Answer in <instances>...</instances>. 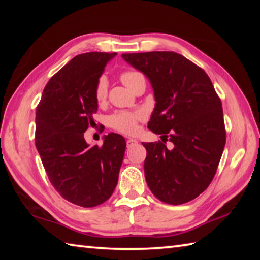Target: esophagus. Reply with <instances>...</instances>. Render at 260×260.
I'll return each mask as SVG.
<instances>
[{
	"label": "esophagus",
	"mask_w": 260,
	"mask_h": 260,
	"mask_svg": "<svg viewBox=\"0 0 260 260\" xmlns=\"http://www.w3.org/2000/svg\"><path fill=\"white\" fill-rule=\"evenodd\" d=\"M127 148H132V147H134V146H136V144H138V141L136 140H134V139H128L127 140Z\"/></svg>",
	"instance_id": "esophagus-1"
}]
</instances>
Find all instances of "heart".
<instances>
[{"instance_id": "b5f03b06", "label": "heart", "mask_w": 260, "mask_h": 260, "mask_svg": "<svg viewBox=\"0 0 260 260\" xmlns=\"http://www.w3.org/2000/svg\"><path fill=\"white\" fill-rule=\"evenodd\" d=\"M144 78L142 73L138 71H124L120 74V80L129 89L133 88L135 82ZM108 95V82L105 78H100L95 85L94 96L98 103H103ZM144 119L142 111H118L110 117V126L118 132L124 134H134L138 131L139 121Z\"/></svg>"}]
</instances>
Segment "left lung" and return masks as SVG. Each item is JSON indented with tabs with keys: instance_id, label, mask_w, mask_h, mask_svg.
I'll return each instance as SVG.
<instances>
[{
	"instance_id": "1",
	"label": "left lung",
	"mask_w": 260,
	"mask_h": 260,
	"mask_svg": "<svg viewBox=\"0 0 260 260\" xmlns=\"http://www.w3.org/2000/svg\"><path fill=\"white\" fill-rule=\"evenodd\" d=\"M121 56L152 86L156 104L148 128L174 143L169 149L164 140L142 142L148 187L166 204L187 203L217 172L226 143L221 101L204 70L177 52Z\"/></svg>"
}]
</instances>
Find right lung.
<instances>
[{
    "instance_id": "right-lung-1",
    "label": "right lung",
    "mask_w": 260,
    "mask_h": 260,
    "mask_svg": "<svg viewBox=\"0 0 260 260\" xmlns=\"http://www.w3.org/2000/svg\"><path fill=\"white\" fill-rule=\"evenodd\" d=\"M116 55L76 56L50 78L37 107L35 147L48 178L63 199L82 208L110 199L125 155L126 141L119 134L105 135L101 147H89L83 138L95 124V85Z\"/></svg>"
}]
</instances>
